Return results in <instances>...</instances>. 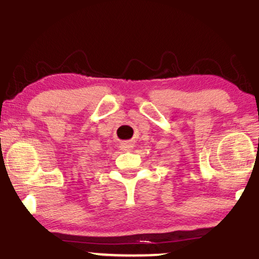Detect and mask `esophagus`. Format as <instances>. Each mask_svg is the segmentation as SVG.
Wrapping results in <instances>:
<instances>
[{
	"instance_id": "1",
	"label": "esophagus",
	"mask_w": 259,
	"mask_h": 259,
	"mask_svg": "<svg viewBox=\"0 0 259 259\" xmlns=\"http://www.w3.org/2000/svg\"><path fill=\"white\" fill-rule=\"evenodd\" d=\"M120 147H121V150H124V151H130L133 148V144L130 141H124V142H121Z\"/></svg>"
}]
</instances>
